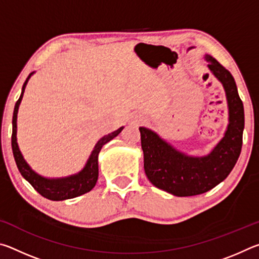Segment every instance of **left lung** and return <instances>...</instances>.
<instances>
[{
	"instance_id": "8db88e82",
	"label": "left lung",
	"mask_w": 259,
	"mask_h": 259,
	"mask_svg": "<svg viewBox=\"0 0 259 259\" xmlns=\"http://www.w3.org/2000/svg\"><path fill=\"white\" fill-rule=\"evenodd\" d=\"M210 73L224 88L229 123L223 138L208 154L188 155L160 137L155 131L140 126L144 169L153 185L176 196L202 194L229 176L242 147L244 111L234 77L211 56L205 55Z\"/></svg>"
}]
</instances>
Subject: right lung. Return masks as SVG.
<instances>
[{
  "mask_svg": "<svg viewBox=\"0 0 259 259\" xmlns=\"http://www.w3.org/2000/svg\"><path fill=\"white\" fill-rule=\"evenodd\" d=\"M35 72H32L26 78V81L21 89V95L19 99L17 100L15 105L14 111V117H12V137H11V145H12V152H14L16 164L18 166L19 171L26 181H27L30 185H32L35 190H36L42 196L52 200V201H63L67 199H73L76 196H80L84 193L90 192L95 187L96 183L98 179V155L102 147L111 142L113 138H115L124 126H121L113 133L105 135L104 137L100 138L97 144H96L93 152L87 160L85 165L80 171L69 175L66 177H59V178H48L45 176H41L40 174L30 168V165L26 162L23 154L19 150L18 143H17V115H18L19 105L23 99V96L25 93V88L27 85V82Z\"/></svg>",
  "mask_w": 259,
  "mask_h": 259,
  "instance_id": "obj_1",
  "label": "right lung"
}]
</instances>
